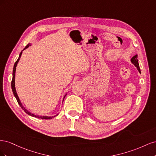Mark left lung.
Segmentation results:
<instances>
[{"mask_svg": "<svg viewBox=\"0 0 156 156\" xmlns=\"http://www.w3.org/2000/svg\"><path fill=\"white\" fill-rule=\"evenodd\" d=\"M131 62H132V64H133L137 68L138 71L139 72V73H140V68H139V60H138V58H137V55H135L134 56H133V57L131 58Z\"/></svg>", "mask_w": 156, "mask_h": 156, "instance_id": "8db88e82", "label": "left lung"}]
</instances>
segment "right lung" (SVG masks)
Segmentation results:
<instances>
[{
	"mask_svg": "<svg viewBox=\"0 0 156 156\" xmlns=\"http://www.w3.org/2000/svg\"><path fill=\"white\" fill-rule=\"evenodd\" d=\"M29 46H30V44H28L25 48L23 49V50H25V49H26L27 48H29ZM22 51L20 53V56H19V58H18V59L17 60V61L16 62H15V64H14V66H13V73H12V75H13V77H12V83H11V86H12V92H13V95H14V96L16 97V100H17V103H19V105H20V107L22 108V109L27 114H28L29 115H30V116H33V117H36V118H38V119H47V120H49V119H53V117H55V116H56V115H56V116H39V115H35L34 114H33V113H32V112H30V111H28L27 109H26V108L23 107V104L21 103V101H20V98H19V97H18V96H17V92H16V87H15V76H16V67H17V63H18V62L19 61H20V58H21V55H22ZM65 96H66V95L64 96V98H65ZM64 99H63V101H64Z\"/></svg>",
	"mask_w": 156,
	"mask_h": 156,
	"instance_id": "right-lung-1",
	"label": "right lung"
}]
</instances>
